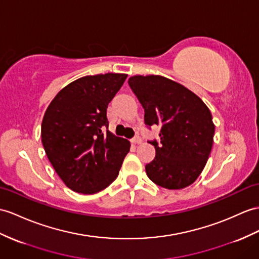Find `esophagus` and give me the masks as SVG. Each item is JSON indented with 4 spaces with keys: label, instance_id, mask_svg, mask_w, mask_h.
Instances as JSON below:
<instances>
[{
    "label": "esophagus",
    "instance_id": "esophagus-1",
    "mask_svg": "<svg viewBox=\"0 0 259 259\" xmlns=\"http://www.w3.org/2000/svg\"><path fill=\"white\" fill-rule=\"evenodd\" d=\"M132 142H133L134 144H141L142 143V138L140 135H136L135 137L132 138Z\"/></svg>",
    "mask_w": 259,
    "mask_h": 259
}]
</instances>
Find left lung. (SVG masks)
<instances>
[{
	"label": "left lung",
	"mask_w": 259,
	"mask_h": 259,
	"mask_svg": "<svg viewBox=\"0 0 259 259\" xmlns=\"http://www.w3.org/2000/svg\"><path fill=\"white\" fill-rule=\"evenodd\" d=\"M128 84L140 101L147 127L160 125L153 161L145 166L157 186L178 190L192 185L209 158L214 128L210 110L186 87L161 75H134Z\"/></svg>",
	"instance_id": "obj_1"
}]
</instances>
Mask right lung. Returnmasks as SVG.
I'll use <instances>...</instances> for the list:
<instances>
[{
	"instance_id": "1",
	"label": "right lung",
	"mask_w": 259,
	"mask_h": 259,
	"mask_svg": "<svg viewBox=\"0 0 259 259\" xmlns=\"http://www.w3.org/2000/svg\"><path fill=\"white\" fill-rule=\"evenodd\" d=\"M127 74L87 75L58 92L41 123V143L60 179L71 190L93 194L114 181L125 156L127 140L113 135L108 105Z\"/></svg>"
}]
</instances>
